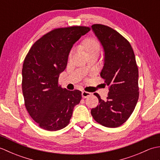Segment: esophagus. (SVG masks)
<instances>
[{
    "instance_id": "34e87169",
    "label": "esophagus",
    "mask_w": 160,
    "mask_h": 160,
    "mask_svg": "<svg viewBox=\"0 0 160 160\" xmlns=\"http://www.w3.org/2000/svg\"><path fill=\"white\" fill-rule=\"evenodd\" d=\"M91 95V93H89V92H87V91H82V98H87V97H89V96H90Z\"/></svg>"
}]
</instances>
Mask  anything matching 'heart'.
I'll return each instance as SVG.
<instances>
[{
    "mask_svg": "<svg viewBox=\"0 0 160 160\" xmlns=\"http://www.w3.org/2000/svg\"><path fill=\"white\" fill-rule=\"evenodd\" d=\"M81 49L85 52L87 56L95 53H99L100 49V44L99 41L95 38H86L81 45ZM71 53L70 54V56Z\"/></svg>",
    "mask_w": 160,
    "mask_h": 160,
    "instance_id": "obj_1",
    "label": "heart"
}]
</instances>
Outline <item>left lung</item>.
<instances>
[{
    "mask_svg": "<svg viewBox=\"0 0 160 160\" xmlns=\"http://www.w3.org/2000/svg\"><path fill=\"white\" fill-rule=\"evenodd\" d=\"M104 52L100 76L109 87L107 100L97 93L99 104L91 111L98 123L108 128L120 127L133 112L139 98L138 68L131 44L109 27L91 26Z\"/></svg>",
    "mask_w": 160,
    "mask_h": 160,
    "instance_id": "1",
    "label": "left lung"
}]
</instances>
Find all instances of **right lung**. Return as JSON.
<instances>
[{"label": "right lung", "instance_id": "add662e5", "mask_svg": "<svg viewBox=\"0 0 160 160\" xmlns=\"http://www.w3.org/2000/svg\"><path fill=\"white\" fill-rule=\"evenodd\" d=\"M90 31L83 26L58 28L33 44L24 60L22 89L25 105L32 118L47 131L69 124L76 105L82 99L79 90L58 86L59 75L66 69L75 42Z\"/></svg>", "mask_w": 160, "mask_h": 160}]
</instances>
